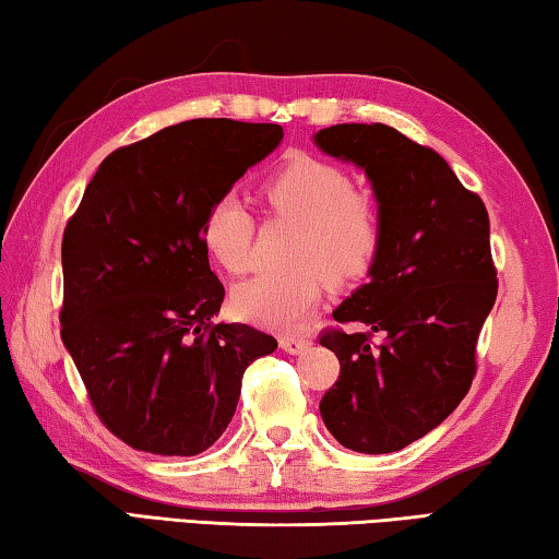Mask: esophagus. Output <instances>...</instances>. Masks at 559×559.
Returning <instances> with one entry per match:
<instances>
[{
  "label": "esophagus",
  "instance_id": "esophagus-1",
  "mask_svg": "<svg viewBox=\"0 0 559 559\" xmlns=\"http://www.w3.org/2000/svg\"><path fill=\"white\" fill-rule=\"evenodd\" d=\"M309 345H311L309 338H297V335H284V338H280V347L289 355H299L307 350Z\"/></svg>",
  "mask_w": 559,
  "mask_h": 559
}]
</instances>
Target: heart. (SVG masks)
Segmentation results:
<instances>
[{
	"instance_id": "obj_1",
	"label": "heart",
	"mask_w": 559,
	"mask_h": 559,
	"mask_svg": "<svg viewBox=\"0 0 559 559\" xmlns=\"http://www.w3.org/2000/svg\"><path fill=\"white\" fill-rule=\"evenodd\" d=\"M267 214L297 224L292 265L284 275H258L238 284L230 307L238 319L272 331H297L319 307L323 277L350 282L370 270L382 240L377 206L357 192L345 167L311 155H292L260 187ZM255 218L243 199L224 194L209 206L202 243L221 270H252Z\"/></svg>"
}]
</instances>
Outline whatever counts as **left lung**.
I'll return each instance as SVG.
<instances>
[{
    "instance_id": "1",
    "label": "left lung",
    "mask_w": 559,
    "mask_h": 559,
    "mask_svg": "<svg viewBox=\"0 0 559 559\" xmlns=\"http://www.w3.org/2000/svg\"><path fill=\"white\" fill-rule=\"evenodd\" d=\"M323 153L370 177L382 240L370 282L329 329L341 377L321 399V418L341 445L396 452L457 408L477 374V338L497 301L489 214L433 148L384 123H338L313 135Z\"/></svg>"
}]
</instances>
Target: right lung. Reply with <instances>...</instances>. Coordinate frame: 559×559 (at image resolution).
Listing matches in <instances>:
<instances>
[{"instance_id": "1", "label": "right lung", "mask_w": 559, "mask_h": 559, "mask_svg": "<svg viewBox=\"0 0 559 559\" xmlns=\"http://www.w3.org/2000/svg\"><path fill=\"white\" fill-rule=\"evenodd\" d=\"M277 123L194 119L104 157L62 234L60 338L94 414L153 455L212 448L246 367L277 341L214 323L224 284L202 224L218 197L282 141Z\"/></svg>"}]
</instances>
